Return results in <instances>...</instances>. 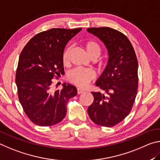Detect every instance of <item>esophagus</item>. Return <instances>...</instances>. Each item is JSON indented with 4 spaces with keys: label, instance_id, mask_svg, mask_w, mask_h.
Returning a JSON list of instances; mask_svg holds the SVG:
<instances>
[{
    "label": "esophagus",
    "instance_id": "1",
    "mask_svg": "<svg viewBox=\"0 0 160 160\" xmlns=\"http://www.w3.org/2000/svg\"><path fill=\"white\" fill-rule=\"evenodd\" d=\"M83 92H85L84 89H83L82 88H77V93L78 94H82Z\"/></svg>",
    "mask_w": 160,
    "mask_h": 160
}]
</instances>
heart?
I'll list each match as a JSON object with an SVG mask.
<instances>
[{
    "label": "heart",
    "mask_w": 160,
    "mask_h": 160,
    "mask_svg": "<svg viewBox=\"0 0 160 160\" xmlns=\"http://www.w3.org/2000/svg\"><path fill=\"white\" fill-rule=\"evenodd\" d=\"M85 50L89 57L96 60L99 57L101 52V48L99 44L94 41H88L83 43ZM71 48L67 47L64 50L62 54V62L64 65L69 63V56ZM103 64L100 62L99 67L101 68ZM67 78L70 82L79 87H85L94 79L95 74L91 69L83 68H75L69 72Z\"/></svg>",
    "instance_id": "1"
}]
</instances>
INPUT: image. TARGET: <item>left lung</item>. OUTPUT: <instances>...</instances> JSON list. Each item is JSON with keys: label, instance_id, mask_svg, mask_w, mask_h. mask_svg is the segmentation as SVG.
Instances as JSON below:
<instances>
[{"label": "left lung", "instance_id": "obj_1", "mask_svg": "<svg viewBox=\"0 0 160 160\" xmlns=\"http://www.w3.org/2000/svg\"><path fill=\"white\" fill-rule=\"evenodd\" d=\"M87 31L103 42L109 54L105 69L96 83L105 93L92 92L94 100L88 113L95 124L112 127L124 120L132 109L138 91V60L124 33L110 27Z\"/></svg>", "mask_w": 160, "mask_h": 160}]
</instances>
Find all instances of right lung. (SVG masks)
I'll return each mask as SVG.
<instances>
[{"label":"right lung","mask_w":160,"mask_h":160,"mask_svg":"<svg viewBox=\"0 0 160 160\" xmlns=\"http://www.w3.org/2000/svg\"><path fill=\"white\" fill-rule=\"evenodd\" d=\"M82 28L53 29L30 39L19 55L15 83L19 100L31 121L41 127L60 122L67 104L77 94L74 86L64 83L62 90H53L52 78L62 74V54L67 43Z\"/></svg>","instance_id":"right-lung-1"}]
</instances>
